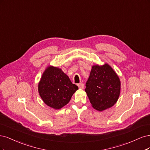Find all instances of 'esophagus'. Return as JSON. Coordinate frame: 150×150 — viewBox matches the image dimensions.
<instances>
[{"instance_id":"34e87169","label":"esophagus","mask_w":150,"mask_h":150,"mask_svg":"<svg viewBox=\"0 0 150 150\" xmlns=\"http://www.w3.org/2000/svg\"><path fill=\"white\" fill-rule=\"evenodd\" d=\"M78 86H79V88H80V89H83L84 88V84L83 83H79Z\"/></svg>"}]
</instances>
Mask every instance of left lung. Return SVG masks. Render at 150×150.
I'll return each mask as SVG.
<instances>
[{"label": "left lung", "instance_id": "obj_1", "mask_svg": "<svg viewBox=\"0 0 150 150\" xmlns=\"http://www.w3.org/2000/svg\"><path fill=\"white\" fill-rule=\"evenodd\" d=\"M120 86L118 76L112 67L105 64L92 66L85 91L93 108L101 112L117 103Z\"/></svg>", "mask_w": 150, "mask_h": 150}]
</instances>
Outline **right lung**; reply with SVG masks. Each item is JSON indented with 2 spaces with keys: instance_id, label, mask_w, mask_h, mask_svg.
<instances>
[{
  "instance_id": "obj_1",
  "label": "right lung",
  "mask_w": 150,
  "mask_h": 150,
  "mask_svg": "<svg viewBox=\"0 0 150 150\" xmlns=\"http://www.w3.org/2000/svg\"><path fill=\"white\" fill-rule=\"evenodd\" d=\"M78 89L62 69L53 66L45 69L38 85V93L43 102L55 110L68 103Z\"/></svg>"
}]
</instances>
